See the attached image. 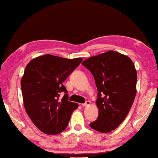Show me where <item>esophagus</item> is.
I'll use <instances>...</instances> for the list:
<instances>
[{
	"instance_id": "obj_1",
	"label": "esophagus",
	"mask_w": 158,
	"mask_h": 158,
	"mask_svg": "<svg viewBox=\"0 0 158 158\" xmlns=\"http://www.w3.org/2000/svg\"><path fill=\"white\" fill-rule=\"evenodd\" d=\"M91 104V102L90 101H89V100H87V101H86V102L85 103H84V104H82V105L83 106H88V105H89Z\"/></svg>"
}]
</instances>
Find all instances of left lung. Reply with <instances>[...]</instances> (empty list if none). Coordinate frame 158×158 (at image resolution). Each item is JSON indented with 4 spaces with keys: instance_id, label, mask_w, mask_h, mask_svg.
I'll return each instance as SVG.
<instances>
[{
    "instance_id": "8db88e82",
    "label": "left lung",
    "mask_w": 158,
    "mask_h": 158,
    "mask_svg": "<svg viewBox=\"0 0 158 158\" xmlns=\"http://www.w3.org/2000/svg\"><path fill=\"white\" fill-rule=\"evenodd\" d=\"M94 76L98 89V119L89 125L100 133L115 129L126 118L136 95L137 71L127 56L109 51L82 62Z\"/></svg>"
}]
</instances>
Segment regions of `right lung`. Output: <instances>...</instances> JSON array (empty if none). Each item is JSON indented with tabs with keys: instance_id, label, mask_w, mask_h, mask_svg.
Masks as SVG:
<instances>
[{
	"instance_id": "add662e5",
	"label": "right lung",
	"mask_w": 158,
	"mask_h": 158,
	"mask_svg": "<svg viewBox=\"0 0 158 158\" xmlns=\"http://www.w3.org/2000/svg\"><path fill=\"white\" fill-rule=\"evenodd\" d=\"M82 60L45 54L32 59L25 67L20 83L24 106L34 125L45 134L63 131L78 107V103L67 100L62 83ZM62 91L65 94L60 99Z\"/></svg>"
}]
</instances>
